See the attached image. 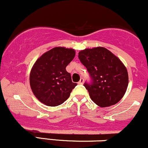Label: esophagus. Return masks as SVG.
I'll list each match as a JSON object with an SVG mask.
<instances>
[{
    "mask_svg": "<svg viewBox=\"0 0 148 148\" xmlns=\"http://www.w3.org/2000/svg\"><path fill=\"white\" fill-rule=\"evenodd\" d=\"M84 79H80L79 82L78 83V84L81 85V84H84Z\"/></svg>",
    "mask_w": 148,
    "mask_h": 148,
    "instance_id": "34e87169",
    "label": "esophagus"
}]
</instances>
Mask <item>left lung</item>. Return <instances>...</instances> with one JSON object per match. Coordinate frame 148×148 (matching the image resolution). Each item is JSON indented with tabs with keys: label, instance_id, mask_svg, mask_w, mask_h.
Segmentation results:
<instances>
[{
	"label": "left lung",
	"instance_id": "8db88e82",
	"mask_svg": "<svg viewBox=\"0 0 148 148\" xmlns=\"http://www.w3.org/2000/svg\"><path fill=\"white\" fill-rule=\"evenodd\" d=\"M79 58L90 74L92 84H85L91 99L100 107L114 105L126 92L127 69L121 60L104 47L86 49Z\"/></svg>",
	"mask_w": 148,
	"mask_h": 148
}]
</instances>
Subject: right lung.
Returning a JSON list of instances; mask_svg holds the SVG:
<instances>
[{"instance_id": "add662e5", "label": "right lung", "mask_w": 148, "mask_h": 148, "mask_svg": "<svg viewBox=\"0 0 148 148\" xmlns=\"http://www.w3.org/2000/svg\"><path fill=\"white\" fill-rule=\"evenodd\" d=\"M75 54L74 49L58 47L45 52L36 60L30 70V86L40 102L56 106L68 99L77 84L72 81L66 67Z\"/></svg>"}]
</instances>
